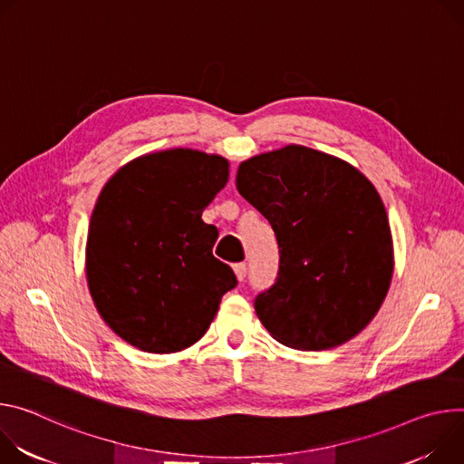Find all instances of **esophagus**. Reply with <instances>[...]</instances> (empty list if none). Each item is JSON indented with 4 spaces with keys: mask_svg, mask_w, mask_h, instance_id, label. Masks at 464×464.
I'll return each instance as SVG.
<instances>
[{
    "mask_svg": "<svg viewBox=\"0 0 464 464\" xmlns=\"http://www.w3.org/2000/svg\"><path fill=\"white\" fill-rule=\"evenodd\" d=\"M234 273H236V278H237L239 282H243L245 276H246V266H245V264H236V266H234Z\"/></svg>",
    "mask_w": 464,
    "mask_h": 464,
    "instance_id": "obj_1",
    "label": "esophagus"
}]
</instances>
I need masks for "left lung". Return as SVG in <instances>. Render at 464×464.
<instances>
[{"instance_id": "1", "label": "left lung", "mask_w": 464, "mask_h": 464, "mask_svg": "<svg viewBox=\"0 0 464 464\" xmlns=\"http://www.w3.org/2000/svg\"><path fill=\"white\" fill-rule=\"evenodd\" d=\"M236 188L271 223L280 248L276 284L254 302L267 332L317 352L365 330L394 271L374 184L334 154L291 143L243 160Z\"/></svg>"}]
</instances>
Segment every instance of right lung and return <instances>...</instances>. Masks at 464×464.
<instances>
[{"mask_svg": "<svg viewBox=\"0 0 464 464\" xmlns=\"http://www.w3.org/2000/svg\"><path fill=\"white\" fill-rule=\"evenodd\" d=\"M228 160L197 149L141 154L102 186L86 239V280L101 319L129 344L175 353L210 328L237 285L212 254L200 216L228 182Z\"/></svg>", "mask_w": 464, "mask_h": 464, "instance_id": "add662e5", "label": "right lung"}]
</instances>
